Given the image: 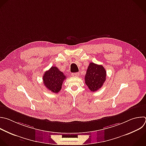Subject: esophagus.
Masks as SVG:
<instances>
[{"label":"esophagus","instance_id":"esophagus-1","mask_svg":"<svg viewBox=\"0 0 146 146\" xmlns=\"http://www.w3.org/2000/svg\"><path fill=\"white\" fill-rule=\"evenodd\" d=\"M79 76V73H73L72 74V76Z\"/></svg>","mask_w":146,"mask_h":146}]
</instances>
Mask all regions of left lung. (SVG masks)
<instances>
[{
	"label": "left lung",
	"mask_w": 146,
	"mask_h": 146,
	"mask_svg": "<svg viewBox=\"0 0 146 146\" xmlns=\"http://www.w3.org/2000/svg\"><path fill=\"white\" fill-rule=\"evenodd\" d=\"M106 70L101 65L90 62L85 76V82L92 92H96L103 85L106 80Z\"/></svg>",
	"instance_id": "1"
}]
</instances>
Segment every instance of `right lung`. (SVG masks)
<instances>
[{
    "instance_id": "right-lung-1",
    "label": "right lung",
    "mask_w": 146,
    "mask_h": 146,
    "mask_svg": "<svg viewBox=\"0 0 146 146\" xmlns=\"http://www.w3.org/2000/svg\"><path fill=\"white\" fill-rule=\"evenodd\" d=\"M66 79L64 73L56 66H52L45 72L43 76L44 86L48 90L57 93L61 89L63 81Z\"/></svg>"
}]
</instances>
